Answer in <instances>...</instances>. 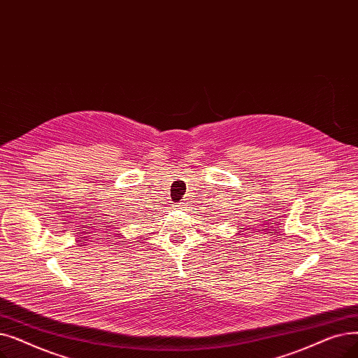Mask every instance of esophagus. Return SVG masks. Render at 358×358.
<instances>
[{
  "instance_id": "34e87169",
  "label": "esophagus",
  "mask_w": 358,
  "mask_h": 358,
  "mask_svg": "<svg viewBox=\"0 0 358 358\" xmlns=\"http://www.w3.org/2000/svg\"><path fill=\"white\" fill-rule=\"evenodd\" d=\"M176 206H177V209H182V208H184V203H182V201H180V203H177Z\"/></svg>"
}]
</instances>
